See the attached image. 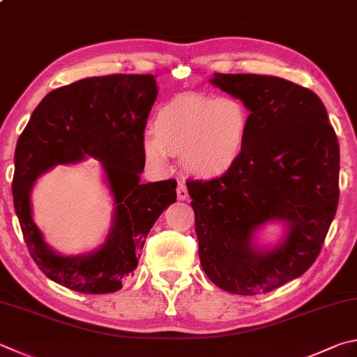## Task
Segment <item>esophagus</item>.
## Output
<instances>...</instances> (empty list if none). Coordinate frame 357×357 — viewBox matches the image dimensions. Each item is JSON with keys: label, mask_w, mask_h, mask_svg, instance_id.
<instances>
[{"label": "esophagus", "mask_w": 357, "mask_h": 357, "mask_svg": "<svg viewBox=\"0 0 357 357\" xmlns=\"http://www.w3.org/2000/svg\"><path fill=\"white\" fill-rule=\"evenodd\" d=\"M176 195H178V199H179V201H185V199H189V192H187V187H185V184L181 183V184L178 185V189H176Z\"/></svg>", "instance_id": "34e87169"}]
</instances>
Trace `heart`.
<instances>
[{
	"label": "heart",
	"mask_w": 357,
	"mask_h": 357,
	"mask_svg": "<svg viewBox=\"0 0 357 357\" xmlns=\"http://www.w3.org/2000/svg\"><path fill=\"white\" fill-rule=\"evenodd\" d=\"M251 112L237 96L185 93L165 102L146 129L142 150L156 170L168 167V153L198 178H218L234 167L248 144Z\"/></svg>",
	"instance_id": "b5f03b06"
}]
</instances>
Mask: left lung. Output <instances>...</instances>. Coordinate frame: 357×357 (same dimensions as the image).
Segmentation results:
<instances>
[{
    "label": "left lung",
    "instance_id": "left-lung-1",
    "mask_svg": "<svg viewBox=\"0 0 357 357\" xmlns=\"http://www.w3.org/2000/svg\"><path fill=\"white\" fill-rule=\"evenodd\" d=\"M209 82L248 106L251 128L228 173L187 183L199 262L229 294H265L319 256L339 203V142L312 90L267 75L213 73ZM270 222L283 225V237L261 245Z\"/></svg>",
    "mask_w": 357,
    "mask_h": 357
}]
</instances>
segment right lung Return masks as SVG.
Wrapping results in <instances>:
<instances>
[{"label": "right lung", "instance_id": "right-lung-1", "mask_svg": "<svg viewBox=\"0 0 357 357\" xmlns=\"http://www.w3.org/2000/svg\"><path fill=\"white\" fill-rule=\"evenodd\" d=\"M158 93L153 75L95 76L53 90L32 112L17 142L12 193L29 255L51 281L98 295L120 290L134 276L148 232L176 201V181L140 183L142 137ZM87 157L102 164L113 225L98 249L68 257L44 242L31 218L30 193L51 167Z\"/></svg>", "mask_w": 357, "mask_h": 357}]
</instances>
